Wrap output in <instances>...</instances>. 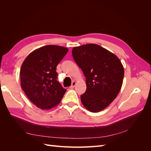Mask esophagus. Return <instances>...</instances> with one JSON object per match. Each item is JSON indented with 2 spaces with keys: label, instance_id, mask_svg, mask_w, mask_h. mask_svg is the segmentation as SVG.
<instances>
[{
  "label": "esophagus",
  "instance_id": "34e87169",
  "mask_svg": "<svg viewBox=\"0 0 151 151\" xmlns=\"http://www.w3.org/2000/svg\"><path fill=\"white\" fill-rule=\"evenodd\" d=\"M76 81H72V85H71V86H70V88H74V86H76Z\"/></svg>",
  "mask_w": 151,
  "mask_h": 151
}]
</instances>
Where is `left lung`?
Masks as SVG:
<instances>
[{
    "label": "left lung",
    "instance_id": "1",
    "mask_svg": "<svg viewBox=\"0 0 151 151\" xmlns=\"http://www.w3.org/2000/svg\"><path fill=\"white\" fill-rule=\"evenodd\" d=\"M73 58L86 77L81 102L91 112H99L116 98L121 89L124 69L115 55L96 44L74 47Z\"/></svg>",
    "mask_w": 151,
    "mask_h": 151
}]
</instances>
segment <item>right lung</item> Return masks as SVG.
Segmentation results:
<instances>
[{"instance_id":"right-lung-1","label":"right lung","mask_w":151,"mask_h":151,"mask_svg":"<svg viewBox=\"0 0 151 151\" xmlns=\"http://www.w3.org/2000/svg\"><path fill=\"white\" fill-rule=\"evenodd\" d=\"M68 50L63 47L47 45L31 52L22 63L21 88L37 107L51 109L61 101L67 90L58 81L56 69Z\"/></svg>"}]
</instances>
